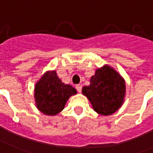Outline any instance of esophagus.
I'll use <instances>...</instances> for the list:
<instances>
[{
  "label": "esophagus",
  "instance_id": "esophagus-1",
  "mask_svg": "<svg viewBox=\"0 0 153 153\" xmlns=\"http://www.w3.org/2000/svg\"><path fill=\"white\" fill-rule=\"evenodd\" d=\"M75 88H76L77 91H79V92H81V91H82V85H80V84H77Z\"/></svg>",
  "mask_w": 153,
  "mask_h": 153
}]
</instances>
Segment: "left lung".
<instances>
[{"label":"left lung","instance_id":"left-lung-1","mask_svg":"<svg viewBox=\"0 0 153 153\" xmlns=\"http://www.w3.org/2000/svg\"><path fill=\"white\" fill-rule=\"evenodd\" d=\"M94 110L101 115H110L122 106L126 92L122 77L108 65L98 69L91 78L90 85L82 88Z\"/></svg>","mask_w":153,"mask_h":153}]
</instances>
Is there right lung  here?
I'll return each mask as SVG.
<instances>
[{
    "mask_svg": "<svg viewBox=\"0 0 153 153\" xmlns=\"http://www.w3.org/2000/svg\"><path fill=\"white\" fill-rule=\"evenodd\" d=\"M77 91L71 85L62 82L56 71L46 73L36 83L35 98L39 111L46 115H56L65 107L70 97Z\"/></svg>",
    "mask_w": 153,
    "mask_h": 153,
    "instance_id": "1",
    "label": "right lung"
}]
</instances>
